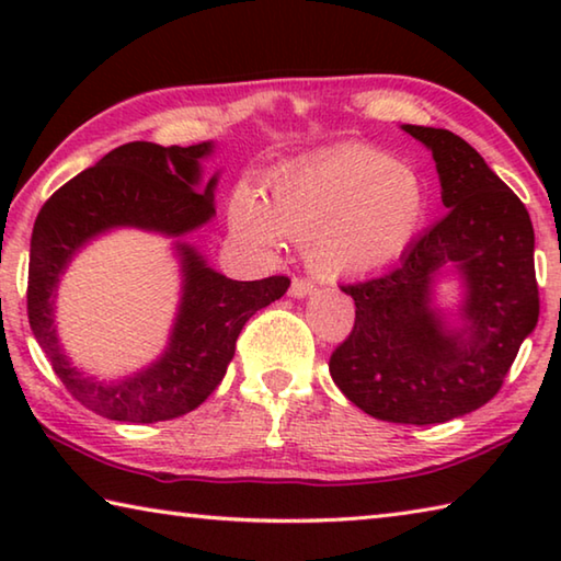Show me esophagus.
I'll return each mask as SVG.
<instances>
[{"instance_id":"esophagus-1","label":"esophagus","mask_w":561,"mask_h":561,"mask_svg":"<svg viewBox=\"0 0 561 561\" xmlns=\"http://www.w3.org/2000/svg\"><path fill=\"white\" fill-rule=\"evenodd\" d=\"M314 291V284H311L309 279H294L291 282V287H289V294L294 299H304V297H309V294Z\"/></svg>"}]
</instances>
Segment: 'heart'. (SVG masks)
Segmentation results:
<instances>
[{
    "label": "heart",
    "mask_w": 561,
    "mask_h": 561,
    "mask_svg": "<svg viewBox=\"0 0 561 561\" xmlns=\"http://www.w3.org/2000/svg\"><path fill=\"white\" fill-rule=\"evenodd\" d=\"M431 185L421 170L391 153L348 144L279 170L270 201L250 185L230 203L242 242L277 250L307 242V262L321 277H360L411 250L428 222Z\"/></svg>",
    "instance_id": "1"
}]
</instances>
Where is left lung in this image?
<instances>
[{"label": "left lung", "instance_id": "1", "mask_svg": "<svg viewBox=\"0 0 561 561\" xmlns=\"http://www.w3.org/2000/svg\"><path fill=\"white\" fill-rule=\"evenodd\" d=\"M401 130L433 153L448 213L393 270L341 287L356 321L329 371L378 421L431 425L485 405L535 331V230L519 197L460 136ZM445 280L459 289L453 305L442 304Z\"/></svg>", "mask_w": 561, "mask_h": 561}]
</instances>
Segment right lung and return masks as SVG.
Returning a JSON list of instances; mask_svg holds the SVG:
<instances>
[{"label": "right lung", "instance_id": "add662e5", "mask_svg": "<svg viewBox=\"0 0 561 561\" xmlns=\"http://www.w3.org/2000/svg\"><path fill=\"white\" fill-rule=\"evenodd\" d=\"M215 148V140L187 148L148 140L121 146L56 190L34 222L26 289L34 339L76 401L111 421L158 423L195 411L227 374L242 327L289 289L287 277H225L185 240L215 217L220 170L205 180L203 168ZM116 229L153 231L174 242L181 299L161 356L138 373L103 382L65 356L55 297L75 254Z\"/></svg>", "mask_w": 561, "mask_h": 561}]
</instances>
